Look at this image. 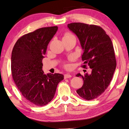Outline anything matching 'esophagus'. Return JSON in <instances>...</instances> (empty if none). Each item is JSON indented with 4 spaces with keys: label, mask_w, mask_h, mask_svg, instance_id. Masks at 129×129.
<instances>
[{
    "label": "esophagus",
    "mask_w": 129,
    "mask_h": 129,
    "mask_svg": "<svg viewBox=\"0 0 129 129\" xmlns=\"http://www.w3.org/2000/svg\"><path fill=\"white\" fill-rule=\"evenodd\" d=\"M72 77V75H70L69 74H67L64 75V79H68V78H70Z\"/></svg>",
    "instance_id": "1"
}]
</instances>
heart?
I'll use <instances>...</instances> for the list:
<instances>
[{"instance_id": "b5f03b06", "label": "heart", "mask_w": 129, "mask_h": 129, "mask_svg": "<svg viewBox=\"0 0 129 129\" xmlns=\"http://www.w3.org/2000/svg\"><path fill=\"white\" fill-rule=\"evenodd\" d=\"M73 36V35H72V34H66L64 36ZM73 58V57H71L70 58V60H72ZM64 66H65V67L66 68H69V65L68 64H66L65 65H64Z\"/></svg>"}]
</instances>
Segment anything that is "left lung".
Returning a JSON list of instances; mask_svg holds the SVG:
<instances>
[{
    "instance_id": "8db88e82",
    "label": "left lung",
    "mask_w": 129,
    "mask_h": 129,
    "mask_svg": "<svg viewBox=\"0 0 129 129\" xmlns=\"http://www.w3.org/2000/svg\"><path fill=\"white\" fill-rule=\"evenodd\" d=\"M79 38L83 53L82 60L91 69L90 74L81 76L84 81L76 92L86 100L97 98L104 92L112 79L116 67V60L111 39L100 26L81 22L67 25ZM86 68V64L83 65Z\"/></svg>"
}]
</instances>
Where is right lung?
Listing matches in <instances>:
<instances>
[{
  "instance_id": "add662e5",
  "label": "right lung",
  "mask_w": 129,
  "mask_h": 129,
  "mask_svg": "<svg viewBox=\"0 0 129 129\" xmlns=\"http://www.w3.org/2000/svg\"><path fill=\"white\" fill-rule=\"evenodd\" d=\"M57 26L43 27L24 35L15 43L12 52L11 72L22 96L36 106H44L52 100L62 74H44L42 59Z\"/></svg>"
}]
</instances>
